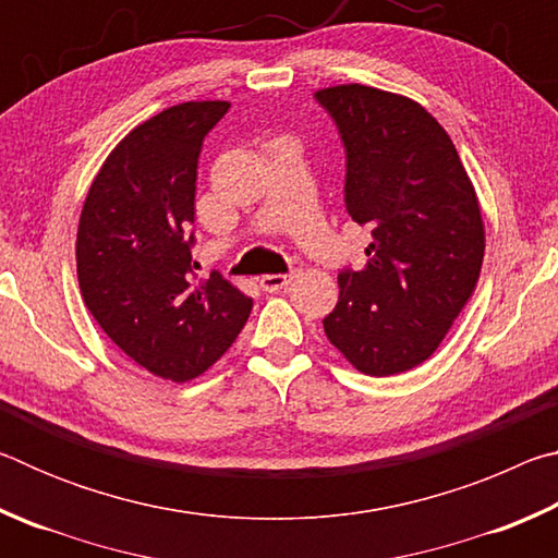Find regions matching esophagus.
Segmentation results:
<instances>
[{"mask_svg": "<svg viewBox=\"0 0 558 558\" xmlns=\"http://www.w3.org/2000/svg\"><path fill=\"white\" fill-rule=\"evenodd\" d=\"M292 278H295V272H272V276L260 278V288L266 292H278L286 286H290Z\"/></svg>", "mask_w": 558, "mask_h": 558, "instance_id": "1", "label": "esophagus"}]
</instances>
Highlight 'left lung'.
<instances>
[{"instance_id":"8db88e82","label":"left lung","mask_w":558,"mask_h":558,"mask_svg":"<svg viewBox=\"0 0 558 558\" xmlns=\"http://www.w3.org/2000/svg\"><path fill=\"white\" fill-rule=\"evenodd\" d=\"M347 153L344 204L372 231L362 270H339L325 335L359 372L391 376L426 362L477 286L485 226L440 122L379 88L315 93Z\"/></svg>"}]
</instances>
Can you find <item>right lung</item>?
I'll use <instances>...</instances> for the list:
<instances>
[{
  "label": "right lung",
  "mask_w": 558,
  "mask_h": 558,
  "mask_svg": "<svg viewBox=\"0 0 558 558\" xmlns=\"http://www.w3.org/2000/svg\"><path fill=\"white\" fill-rule=\"evenodd\" d=\"M231 106L179 102L137 125L93 179L75 263L86 307L112 342L162 379L189 381L219 359L253 300L196 278L194 196L204 137Z\"/></svg>",
  "instance_id": "add662e5"
}]
</instances>
